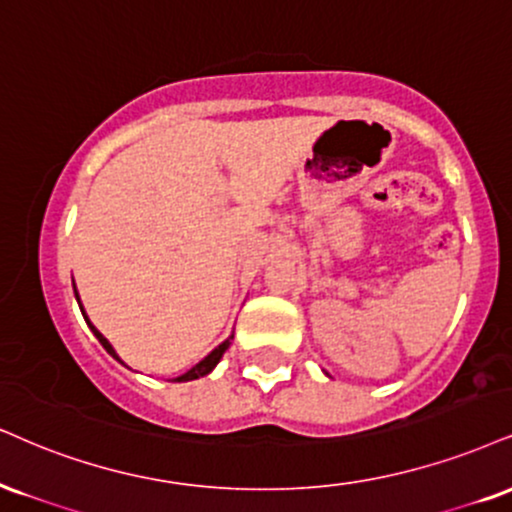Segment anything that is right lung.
<instances>
[{"mask_svg": "<svg viewBox=\"0 0 512 512\" xmlns=\"http://www.w3.org/2000/svg\"><path fill=\"white\" fill-rule=\"evenodd\" d=\"M73 288H76V283H73ZM76 300H78V307H80V312H83L85 322H88V326H90V331H92V334H95V336H97V341H100V343H102V346H104V350H107V353H109V355H112V357H116V360H119V362H121V357H119V355H116V350H114V346H112V343H109V341H107V338H104V336L100 334V331H97V329H95V324H92V322H90V319H88V315H85V310H83V303H80V298H78V291H76ZM231 341H233V334H231L229 338H226V341H224V343H219V346H217V348H214V350H212V353H209L207 357H202V360H200V362H197V365H195V367H190L186 374H181V377H176V379H171V381H193V379L207 377V374H209V372H212V369L219 365L221 355H224V353H226V350H229V346H231ZM121 365H123V362H121Z\"/></svg>", "mask_w": 512, "mask_h": 512, "instance_id": "add662e5", "label": "right lung"}]
</instances>
